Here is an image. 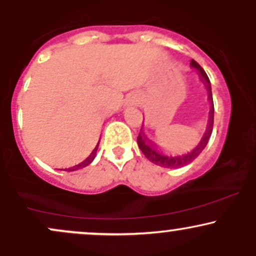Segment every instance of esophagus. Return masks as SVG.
<instances>
[{"label":"esophagus","mask_w":256,"mask_h":256,"mask_svg":"<svg viewBox=\"0 0 256 256\" xmlns=\"http://www.w3.org/2000/svg\"><path fill=\"white\" fill-rule=\"evenodd\" d=\"M126 104H128V106H134V104H136V98L132 96L131 98H128V101H126Z\"/></svg>","instance_id":"34e87169"}]
</instances>
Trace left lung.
I'll return each instance as SVG.
<instances>
[{
    "label": "left lung",
    "instance_id": "8db88e82",
    "mask_svg": "<svg viewBox=\"0 0 256 256\" xmlns=\"http://www.w3.org/2000/svg\"><path fill=\"white\" fill-rule=\"evenodd\" d=\"M190 66H192V68L198 70L200 78L204 79L206 88H207V91H208V98H210V118H208L207 128H206L204 134L202 136L198 144L196 146L192 152H186V154L177 155V156L166 155L161 150H158V146H154V144L152 143V140L146 138L144 132H143L142 128H140V134H138L137 137L138 146H140V149L142 150L143 154H144V156L148 158L149 161H152V164H155V165H158L161 167H167V168H179V167L189 165L190 162H192V161L195 160L200 154H201L202 150L206 148V146H207L208 140H210V134H212L213 122H214V104H213L212 88H210V78H208L207 73L204 72V70L202 68V67L200 66L195 60H192Z\"/></svg>",
    "mask_w": 256,
    "mask_h": 256
}]
</instances>
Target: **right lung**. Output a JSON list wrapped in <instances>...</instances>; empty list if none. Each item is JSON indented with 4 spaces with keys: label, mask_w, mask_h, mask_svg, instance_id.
Instances as JSON below:
<instances>
[{
    "label": "right lung",
    "mask_w": 256,
    "mask_h": 256,
    "mask_svg": "<svg viewBox=\"0 0 256 256\" xmlns=\"http://www.w3.org/2000/svg\"><path fill=\"white\" fill-rule=\"evenodd\" d=\"M98 143H100V142H98ZM98 146H95V149H94L92 152H91L89 156L85 158L84 161H82V162L78 164V165H74V166H72V167H68V168H61L60 171L72 172V171H76V170H80V168H83V167H86L88 165H90V164L92 162L94 158H95V156H96V152H98Z\"/></svg>",
    "instance_id": "add662e5"
}]
</instances>
